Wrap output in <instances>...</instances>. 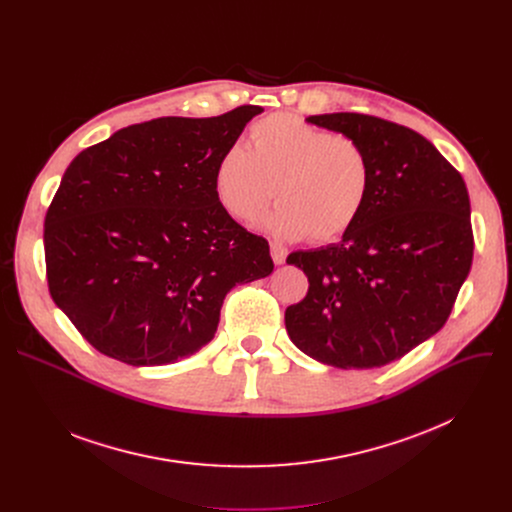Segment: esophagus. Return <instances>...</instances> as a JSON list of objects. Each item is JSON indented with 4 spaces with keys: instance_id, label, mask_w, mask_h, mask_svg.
<instances>
[{
    "instance_id": "obj_1",
    "label": "esophagus",
    "mask_w": 512,
    "mask_h": 512,
    "mask_svg": "<svg viewBox=\"0 0 512 512\" xmlns=\"http://www.w3.org/2000/svg\"><path fill=\"white\" fill-rule=\"evenodd\" d=\"M285 257H287V249L279 243H271V259L275 265H281L285 263Z\"/></svg>"
}]
</instances>
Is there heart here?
<instances>
[{
	"label": "heart",
	"mask_w": 512,
	"mask_h": 512,
	"mask_svg": "<svg viewBox=\"0 0 512 512\" xmlns=\"http://www.w3.org/2000/svg\"><path fill=\"white\" fill-rule=\"evenodd\" d=\"M371 190V158L356 139L287 113L257 121L249 150L233 145L214 168V194L235 221H255L277 194L265 227L287 241L344 237L367 208Z\"/></svg>",
	"instance_id": "obj_1"
}]
</instances>
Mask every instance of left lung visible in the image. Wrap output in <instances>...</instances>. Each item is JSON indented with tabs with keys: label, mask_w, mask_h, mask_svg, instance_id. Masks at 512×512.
<instances>
[{
	"label": "left lung",
	"mask_w": 512,
	"mask_h": 512,
	"mask_svg": "<svg viewBox=\"0 0 512 512\" xmlns=\"http://www.w3.org/2000/svg\"><path fill=\"white\" fill-rule=\"evenodd\" d=\"M306 121L362 145L373 190L340 243L287 257L310 287L285 310V328L302 352L330 367H383L442 330L470 273L466 182L409 127L362 113Z\"/></svg>",
	"instance_id": "left-lung-1"
}]
</instances>
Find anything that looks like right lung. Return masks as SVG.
Instances as JSON below:
<instances>
[{"instance_id": "add662e5", "label": "right lung", "mask_w": 512, "mask_h": 512, "mask_svg": "<svg viewBox=\"0 0 512 512\" xmlns=\"http://www.w3.org/2000/svg\"><path fill=\"white\" fill-rule=\"evenodd\" d=\"M261 111L129 125L66 168L44 221L48 289L105 356L160 367L198 352L229 291L273 271L269 243L214 194L218 158Z\"/></svg>"}]
</instances>
